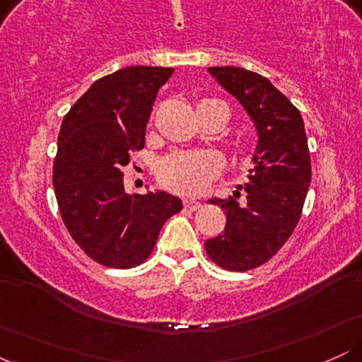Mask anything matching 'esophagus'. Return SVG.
Masks as SVG:
<instances>
[{"instance_id": "obj_1", "label": "esophagus", "mask_w": 362, "mask_h": 362, "mask_svg": "<svg viewBox=\"0 0 362 362\" xmlns=\"http://www.w3.org/2000/svg\"><path fill=\"white\" fill-rule=\"evenodd\" d=\"M201 202L199 201H190V199H185L184 201V207L185 209H189V211H197V209H201Z\"/></svg>"}]
</instances>
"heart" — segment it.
<instances>
[{"label":"heart","instance_id":"heart-1","mask_svg":"<svg viewBox=\"0 0 362 362\" xmlns=\"http://www.w3.org/2000/svg\"><path fill=\"white\" fill-rule=\"evenodd\" d=\"M202 103H219L226 109V105L218 100H204ZM252 156L253 149L247 144L236 148V158L243 163H248ZM218 173L219 160L211 153H172L156 167V177L161 187L180 195L202 194Z\"/></svg>","mask_w":362,"mask_h":362}]
</instances>
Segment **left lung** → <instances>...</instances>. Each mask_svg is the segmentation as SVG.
Returning a JSON list of instances; mask_svg holds the SVG:
<instances>
[{
  "label": "left lung",
  "instance_id": "left-lung-1",
  "mask_svg": "<svg viewBox=\"0 0 362 362\" xmlns=\"http://www.w3.org/2000/svg\"><path fill=\"white\" fill-rule=\"evenodd\" d=\"M207 71L248 112L259 144L250 182L243 187V204L240 192L230 199H209V204L226 213V226L219 236L206 240V253L226 271H252L281 250L300 221L311 182L305 124L300 110L267 78L233 66Z\"/></svg>",
  "mask_w": 362,
  "mask_h": 362
}]
</instances>
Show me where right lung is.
Returning a JSON list of instances; mask_svg holds the SVG:
<instances>
[{"mask_svg":"<svg viewBox=\"0 0 362 362\" xmlns=\"http://www.w3.org/2000/svg\"><path fill=\"white\" fill-rule=\"evenodd\" d=\"M172 68L129 66L90 86L66 114L52 184L62 223L91 260L132 269L151 255L165 221L182 211L167 192H124V167L144 148L156 93Z\"/></svg>","mask_w":362,"mask_h":362,"instance_id":"obj_1","label":"right lung"}]
</instances>
